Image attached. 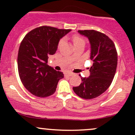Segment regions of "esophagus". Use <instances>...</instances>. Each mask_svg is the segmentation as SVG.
Here are the masks:
<instances>
[{
    "label": "esophagus",
    "instance_id": "esophagus-1",
    "mask_svg": "<svg viewBox=\"0 0 135 135\" xmlns=\"http://www.w3.org/2000/svg\"><path fill=\"white\" fill-rule=\"evenodd\" d=\"M74 75L73 74V73H71V72H66L65 73V76L66 77H70L72 76V75Z\"/></svg>",
    "mask_w": 135,
    "mask_h": 135
}]
</instances>
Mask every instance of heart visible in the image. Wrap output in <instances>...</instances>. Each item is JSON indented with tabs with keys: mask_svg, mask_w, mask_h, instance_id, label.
Listing matches in <instances>:
<instances>
[{
	"mask_svg": "<svg viewBox=\"0 0 135 135\" xmlns=\"http://www.w3.org/2000/svg\"><path fill=\"white\" fill-rule=\"evenodd\" d=\"M63 40H61L60 42V46L63 43ZM73 42H74V46H78V45L81 44H85V40L84 39L83 37L79 36V35H74L73 37Z\"/></svg>",
	"mask_w": 135,
	"mask_h": 135,
	"instance_id": "heart-1",
	"label": "heart"
}]
</instances>
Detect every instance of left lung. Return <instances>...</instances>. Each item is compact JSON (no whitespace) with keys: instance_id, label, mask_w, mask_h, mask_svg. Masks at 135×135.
<instances>
[{"instance_id":"left-lung-1","label":"left lung","mask_w":135,"mask_h":135,"mask_svg":"<svg viewBox=\"0 0 135 135\" xmlns=\"http://www.w3.org/2000/svg\"><path fill=\"white\" fill-rule=\"evenodd\" d=\"M78 33L89 40L93 63L89 76L80 77L81 84L73 90L82 98L89 100L101 95L110 86L117 69V53L115 44L104 33L94 30H78Z\"/></svg>"}]
</instances>
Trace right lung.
Masks as SVG:
<instances>
[{"instance_id": "obj_1", "label": "right lung", "mask_w": 135, "mask_h": 135, "mask_svg": "<svg viewBox=\"0 0 135 135\" xmlns=\"http://www.w3.org/2000/svg\"><path fill=\"white\" fill-rule=\"evenodd\" d=\"M71 30L43 26L25 35L20 44L18 68L20 79L29 92L38 97L55 93L63 72L47 65L49 55L55 54L60 39Z\"/></svg>"}]
</instances>
